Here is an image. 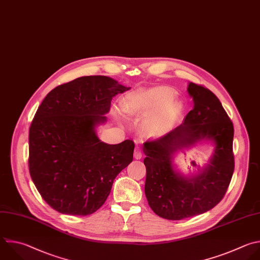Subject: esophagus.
<instances>
[{
    "label": "esophagus",
    "instance_id": "34e87169",
    "mask_svg": "<svg viewBox=\"0 0 260 260\" xmlns=\"http://www.w3.org/2000/svg\"><path fill=\"white\" fill-rule=\"evenodd\" d=\"M134 156H135L136 159H141V158H142V151H141V149H140L139 147H137V148L135 149Z\"/></svg>",
    "mask_w": 260,
    "mask_h": 260
}]
</instances>
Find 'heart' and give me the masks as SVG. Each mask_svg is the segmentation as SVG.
<instances>
[{
  "label": "heart",
  "mask_w": 260,
  "mask_h": 260,
  "mask_svg": "<svg viewBox=\"0 0 260 260\" xmlns=\"http://www.w3.org/2000/svg\"><path fill=\"white\" fill-rule=\"evenodd\" d=\"M172 99H174V94H172L171 91L164 88H157L139 95L133 104L127 106V108H141L155 113L162 111V112L156 117L153 123L154 129L158 133H162L167 127L168 119L176 111L174 106L167 108L166 110L165 109L172 101Z\"/></svg>",
  "instance_id": "obj_1"
}]
</instances>
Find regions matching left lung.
Here are the masks:
<instances>
[{
  "instance_id": "8db88e82",
  "label": "left lung",
  "mask_w": 260,
  "mask_h": 260,
  "mask_svg": "<svg viewBox=\"0 0 260 260\" xmlns=\"http://www.w3.org/2000/svg\"><path fill=\"white\" fill-rule=\"evenodd\" d=\"M188 93L194 106L184 122L143 145L148 204L158 216L169 220L212 209L223 198L235 168L234 126L220 101L210 90L194 82L189 83ZM202 139L215 144L213 157L201 174L186 178L174 169L172 155Z\"/></svg>"
}]
</instances>
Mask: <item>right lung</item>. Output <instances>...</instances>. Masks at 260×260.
<instances>
[{
  "label": "right lung",
  "instance_id": "add662e5",
  "mask_svg": "<svg viewBox=\"0 0 260 260\" xmlns=\"http://www.w3.org/2000/svg\"><path fill=\"white\" fill-rule=\"evenodd\" d=\"M129 89L108 76H82L56 86L39 106L29 127L28 167L53 209L71 215L94 213L133 161L132 140L110 145L96 134V126L107 120L112 98Z\"/></svg>",
  "mask_w": 260,
  "mask_h": 260
}]
</instances>
